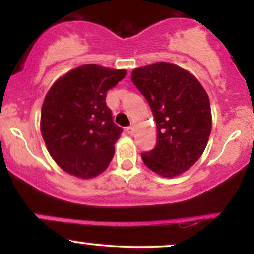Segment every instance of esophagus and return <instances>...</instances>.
<instances>
[{
  "instance_id": "1",
  "label": "esophagus",
  "mask_w": 254,
  "mask_h": 254,
  "mask_svg": "<svg viewBox=\"0 0 254 254\" xmlns=\"http://www.w3.org/2000/svg\"><path fill=\"white\" fill-rule=\"evenodd\" d=\"M127 132L129 133V135H133V127H127Z\"/></svg>"
}]
</instances>
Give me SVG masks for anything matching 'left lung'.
Masks as SVG:
<instances>
[{"mask_svg":"<svg viewBox=\"0 0 254 254\" xmlns=\"http://www.w3.org/2000/svg\"><path fill=\"white\" fill-rule=\"evenodd\" d=\"M131 80L156 122V145L142 153V160L160 176H179L196 164L208 143L211 132L208 94L193 75L167 62L137 68Z\"/></svg>","mask_w":254,"mask_h":254,"instance_id":"1","label":"left lung"}]
</instances>
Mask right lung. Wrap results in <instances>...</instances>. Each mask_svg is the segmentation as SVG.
<instances>
[{
  "instance_id": "1",
  "label": "right lung",
  "mask_w": 254,
  "mask_h": 254,
  "mask_svg": "<svg viewBox=\"0 0 254 254\" xmlns=\"http://www.w3.org/2000/svg\"><path fill=\"white\" fill-rule=\"evenodd\" d=\"M125 75L87 64L57 80L46 94L40 130L52 159L66 173L87 179L110 165L123 129L115 124L105 99Z\"/></svg>"
}]
</instances>
